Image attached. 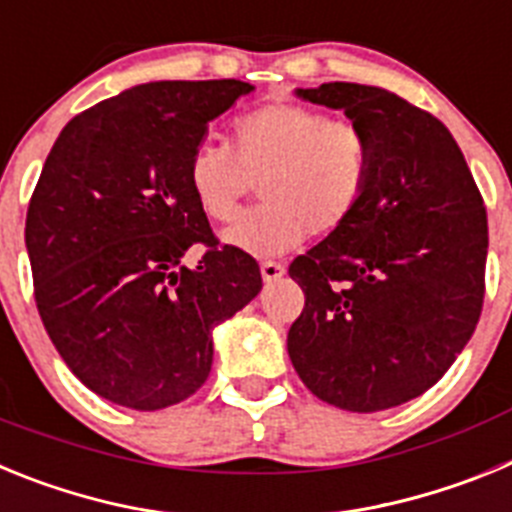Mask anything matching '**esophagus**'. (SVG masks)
Returning a JSON list of instances; mask_svg holds the SVG:
<instances>
[{"label": "esophagus", "instance_id": "esophagus-1", "mask_svg": "<svg viewBox=\"0 0 512 512\" xmlns=\"http://www.w3.org/2000/svg\"><path fill=\"white\" fill-rule=\"evenodd\" d=\"M284 264H279V261H264L261 264V277H264V282H277V279L284 277Z\"/></svg>", "mask_w": 512, "mask_h": 512}]
</instances>
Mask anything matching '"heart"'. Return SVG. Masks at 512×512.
<instances>
[{
  "label": "heart",
  "instance_id": "b5f03b06",
  "mask_svg": "<svg viewBox=\"0 0 512 512\" xmlns=\"http://www.w3.org/2000/svg\"><path fill=\"white\" fill-rule=\"evenodd\" d=\"M372 166V140L354 120L274 102L233 122V148L215 140L194 146L187 187L202 215L225 223L259 182L264 202L235 217L220 241L277 256L307 233L341 230L364 200Z\"/></svg>",
  "mask_w": 512,
  "mask_h": 512
}]
</instances>
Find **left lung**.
<instances>
[{
    "label": "left lung",
    "mask_w": 512,
    "mask_h": 512,
    "mask_svg": "<svg viewBox=\"0 0 512 512\" xmlns=\"http://www.w3.org/2000/svg\"><path fill=\"white\" fill-rule=\"evenodd\" d=\"M295 97L361 125L374 166L354 217L289 266L305 292L289 359L328 405L397 408L431 390L472 338L485 300V205L454 135L415 104L348 81Z\"/></svg>",
    "instance_id": "1"
}]
</instances>
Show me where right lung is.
<instances>
[{
  "instance_id": "add662e5",
  "label": "right lung",
  "mask_w": 512,
  "mask_h": 512,
  "mask_svg": "<svg viewBox=\"0 0 512 512\" xmlns=\"http://www.w3.org/2000/svg\"><path fill=\"white\" fill-rule=\"evenodd\" d=\"M235 79L148 81L61 130L27 207L35 302L81 384L130 410L187 400L212 330L261 292L259 264L217 246L187 187L207 125L253 92ZM208 246L194 270L181 264Z\"/></svg>"
}]
</instances>
